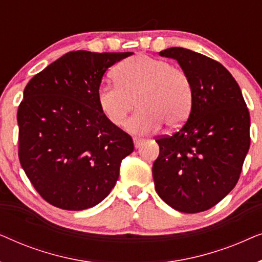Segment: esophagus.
I'll use <instances>...</instances> for the list:
<instances>
[{"label": "esophagus", "instance_id": "1", "mask_svg": "<svg viewBox=\"0 0 262 262\" xmlns=\"http://www.w3.org/2000/svg\"><path fill=\"white\" fill-rule=\"evenodd\" d=\"M144 142H145V139L139 138V137H134V143H135L136 148H139V146H141Z\"/></svg>", "mask_w": 262, "mask_h": 262}]
</instances>
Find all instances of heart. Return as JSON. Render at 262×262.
I'll return each mask as SVG.
<instances>
[{
    "instance_id": "b5f03b06",
    "label": "heart",
    "mask_w": 262,
    "mask_h": 262,
    "mask_svg": "<svg viewBox=\"0 0 262 262\" xmlns=\"http://www.w3.org/2000/svg\"><path fill=\"white\" fill-rule=\"evenodd\" d=\"M113 84L100 85L99 108L114 126L124 125L128 113L139 110L127 123L134 134H150L164 123L174 128L182 125L193 106V85L186 71L170 63L137 55L114 70Z\"/></svg>"
}]
</instances>
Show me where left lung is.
Wrapping results in <instances>:
<instances>
[{
	"instance_id": "obj_1",
	"label": "left lung",
	"mask_w": 262,
	"mask_h": 262,
	"mask_svg": "<svg viewBox=\"0 0 262 262\" xmlns=\"http://www.w3.org/2000/svg\"><path fill=\"white\" fill-rule=\"evenodd\" d=\"M162 57L177 59L191 78L193 106L186 123L156 138L155 189L173 209L196 213L216 205L237 184L250 145V118L241 89L220 62L184 48Z\"/></svg>"
}]
</instances>
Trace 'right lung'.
I'll return each instance as SVG.
<instances>
[{
  "mask_svg": "<svg viewBox=\"0 0 262 262\" xmlns=\"http://www.w3.org/2000/svg\"><path fill=\"white\" fill-rule=\"evenodd\" d=\"M132 52L71 51L28 82L17 110L19 160L42 199L63 210L95 206L110 194L131 136L111 124L96 92L108 68Z\"/></svg>",
  "mask_w": 262,
  "mask_h": 262,
  "instance_id": "obj_1",
  "label": "right lung"
}]
</instances>
